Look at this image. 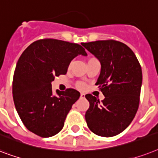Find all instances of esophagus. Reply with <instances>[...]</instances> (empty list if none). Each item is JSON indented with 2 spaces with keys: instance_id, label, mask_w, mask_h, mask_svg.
<instances>
[{
  "instance_id": "34e87169",
  "label": "esophagus",
  "mask_w": 158,
  "mask_h": 158,
  "mask_svg": "<svg viewBox=\"0 0 158 158\" xmlns=\"http://www.w3.org/2000/svg\"><path fill=\"white\" fill-rule=\"evenodd\" d=\"M81 98H84V97H85V94H84V93H81Z\"/></svg>"
}]
</instances>
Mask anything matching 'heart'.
Segmentation results:
<instances>
[{
	"label": "heart",
	"instance_id": "heart-1",
	"mask_svg": "<svg viewBox=\"0 0 158 158\" xmlns=\"http://www.w3.org/2000/svg\"><path fill=\"white\" fill-rule=\"evenodd\" d=\"M77 86L78 87V88H80V89H82V88H84L85 87V84L83 82H78L77 85Z\"/></svg>",
	"mask_w": 158,
	"mask_h": 158
}]
</instances>
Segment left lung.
Listing matches in <instances>:
<instances>
[{"label":"left lung","instance_id":"obj_1","mask_svg":"<svg viewBox=\"0 0 158 158\" xmlns=\"http://www.w3.org/2000/svg\"><path fill=\"white\" fill-rule=\"evenodd\" d=\"M99 59L101 71L95 85L105 96L99 102L85 94L89 108L85 117L89 129L97 135L113 137L127 129L139 104L142 70L135 55L126 44L114 41L81 43Z\"/></svg>","mask_w":158,"mask_h":158}]
</instances>
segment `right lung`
Returning a JSON list of instances; mask_svg holds the SVG:
<instances>
[{
  "label": "right lung",
  "mask_w": 158,
  "mask_h": 158,
  "mask_svg": "<svg viewBox=\"0 0 158 158\" xmlns=\"http://www.w3.org/2000/svg\"><path fill=\"white\" fill-rule=\"evenodd\" d=\"M86 56L81 45L56 39L34 41L18 60L13 78L15 108L26 128L36 135L48 138L63 129L72 106L80 97L74 89L56 90L55 77L66 74L77 55Z\"/></svg>",
  "instance_id": "1"
}]
</instances>
